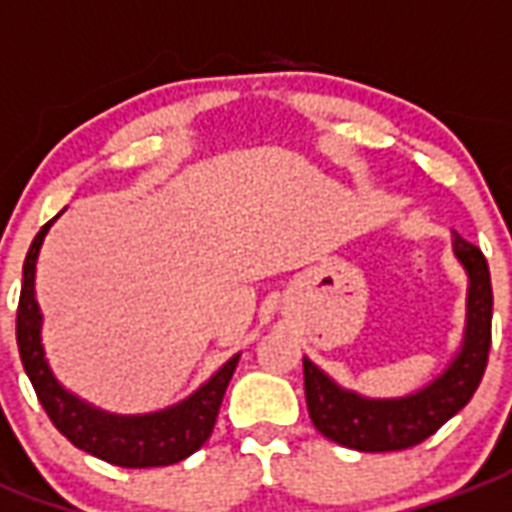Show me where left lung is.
Instances as JSON below:
<instances>
[{
  "label": "left lung",
  "instance_id": "8db88e82",
  "mask_svg": "<svg viewBox=\"0 0 512 512\" xmlns=\"http://www.w3.org/2000/svg\"><path fill=\"white\" fill-rule=\"evenodd\" d=\"M453 255L467 271V323L456 355L423 388L396 399L363 396L342 388L304 355L306 407L323 437L363 453L404 450L429 439L445 420L467 407L486 372L494 295L488 263L478 246L453 233Z\"/></svg>",
  "mask_w": 512,
  "mask_h": 512
}]
</instances>
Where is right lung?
Returning <instances> with one entry per match:
<instances>
[{"mask_svg": "<svg viewBox=\"0 0 512 512\" xmlns=\"http://www.w3.org/2000/svg\"><path fill=\"white\" fill-rule=\"evenodd\" d=\"M56 214L48 225L40 227L34 236L24 260V285L15 317V336L18 352L26 374L32 380L37 399L48 412V418L75 448L86 450L92 456L127 469L168 467L181 458L192 456L195 450L211 437L217 423L219 404L227 391V382L233 377L241 352L219 366L198 391H192L179 404H170L165 410L143 412V415H119L94 407L73 391H67L48 366L43 347V312L34 298V274H37V255L48 230L54 225Z\"/></svg>", "mask_w": 512, "mask_h": 512, "instance_id": "add662e5", "label": "right lung"}]
</instances>
